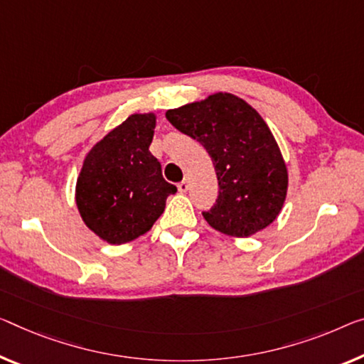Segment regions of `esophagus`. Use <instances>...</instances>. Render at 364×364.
<instances>
[{"mask_svg": "<svg viewBox=\"0 0 364 364\" xmlns=\"http://www.w3.org/2000/svg\"><path fill=\"white\" fill-rule=\"evenodd\" d=\"M177 190L181 193H186L187 192V190H188V181H187V178H183L182 182L177 183Z\"/></svg>", "mask_w": 364, "mask_h": 364, "instance_id": "esophagus-1", "label": "esophagus"}]
</instances>
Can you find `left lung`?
<instances>
[{
	"instance_id": "obj_1",
	"label": "left lung",
	"mask_w": 364,
	"mask_h": 364,
	"mask_svg": "<svg viewBox=\"0 0 364 364\" xmlns=\"http://www.w3.org/2000/svg\"><path fill=\"white\" fill-rule=\"evenodd\" d=\"M178 132L197 139L215 164L216 205L203 211L226 236L249 237L270 226L283 208L288 169L270 128L252 105L229 92L166 112Z\"/></svg>"
}]
</instances>
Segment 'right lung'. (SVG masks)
I'll return each instance as SVG.
<instances>
[{
    "instance_id": "add662e5",
    "label": "right lung",
    "mask_w": 364,
    "mask_h": 364,
    "mask_svg": "<svg viewBox=\"0 0 364 364\" xmlns=\"http://www.w3.org/2000/svg\"><path fill=\"white\" fill-rule=\"evenodd\" d=\"M156 114H132L97 141L82 161L76 181V206L105 242L120 245L146 234L177 188L166 182L149 153Z\"/></svg>"
}]
</instances>
